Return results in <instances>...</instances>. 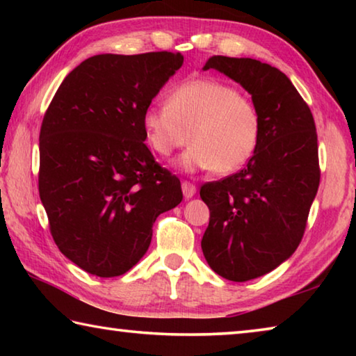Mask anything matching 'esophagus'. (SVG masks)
Returning a JSON list of instances; mask_svg holds the SVG:
<instances>
[{"mask_svg": "<svg viewBox=\"0 0 356 356\" xmlns=\"http://www.w3.org/2000/svg\"><path fill=\"white\" fill-rule=\"evenodd\" d=\"M182 193H184L185 200H190V197L196 195V186L190 182H182Z\"/></svg>", "mask_w": 356, "mask_h": 356, "instance_id": "esophagus-1", "label": "esophagus"}]
</instances>
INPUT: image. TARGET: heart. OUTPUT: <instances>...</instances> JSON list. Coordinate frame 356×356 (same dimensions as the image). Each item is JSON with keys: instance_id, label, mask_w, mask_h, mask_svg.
<instances>
[{"instance_id": "obj_1", "label": "heart", "mask_w": 356, "mask_h": 356, "mask_svg": "<svg viewBox=\"0 0 356 356\" xmlns=\"http://www.w3.org/2000/svg\"><path fill=\"white\" fill-rule=\"evenodd\" d=\"M144 136L161 156L190 143L179 160L186 172L240 170L254 154L261 120L252 102L231 84L197 78L168 94L166 106L147 108L141 119Z\"/></svg>"}]
</instances>
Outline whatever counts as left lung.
<instances>
[{
  "mask_svg": "<svg viewBox=\"0 0 356 356\" xmlns=\"http://www.w3.org/2000/svg\"><path fill=\"white\" fill-rule=\"evenodd\" d=\"M209 69L238 83L261 120L246 168L200 191L210 210L204 257L216 275L245 282L272 272L301 242L321 182L316 125L292 81L270 64L212 56Z\"/></svg>",
  "mask_w": 356,
  "mask_h": 356,
  "instance_id": "left-lung-1",
  "label": "left lung"
}]
</instances>
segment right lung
<instances>
[{
  "label": "right lung",
  "mask_w": 356,
  "mask_h": 356,
  "mask_svg": "<svg viewBox=\"0 0 356 356\" xmlns=\"http://www.w3.org/2000/svg\"><path fill=\"white\" fill-rule=\"evenodd\" d=\"M180 53L97 55L64 78L39 136V195L59 251L113 278L141 261L156 216L182 201L154 160L143 114L182 67Z\"/></svg>",
  "instance_id": "right-lung-1"
}]
</instances>
